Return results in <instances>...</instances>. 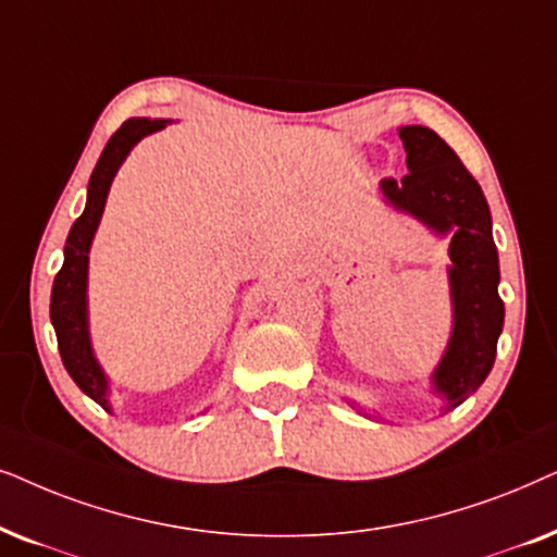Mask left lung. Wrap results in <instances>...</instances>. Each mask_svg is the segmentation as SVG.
Listing matches in <instances>:
<instances>
[{"instance_id": "obj_1", "label": "left lung", "mask_w": 557, "mask_h": 557, "mask_svg": "<svg viewBox=\"0 0 557 557\" xmlns=\"http://www.w3.org/2000/svg\"><path fill=\"white\" fill-rule=\"evenodd\" d=\"M407 168L403 181H382L384 196L435 232H450V293L456 329L433 382L446 395L448 410L481 387L496 359L504 325L499 298V257L492 236V213L484 190L458 154L428 127H403Z\"/></svg>"}]
</instances>
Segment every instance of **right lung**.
Segmentation results:
<instances>
[{"mask_svg": "<svg viewBox=\"0 0 557 557\" xmlns=\"http://www.w3.org/2000/svg\"><path fill=\"white\" fill-rule=\"evenodd\" d=\"M162 127H165L162 119H129L111 135L99 162H96L91 181H88L86 209L76 219V224L71 226L69 239H65V259L61 272L55 274L53 295H50V321H53L63 364L73 376V382L94 403H99L103 410H109L107 380H103L101 367L96 364L86 329L88 249H91L94 232L101 221L103 203H107V193L116 175V168L122 165V160L127 158V152L139 139Z\"/></svg>", "mask_w": 557, "mask_h": 557, "instance_id": "1", "label": "right lung"}]
</instances>
